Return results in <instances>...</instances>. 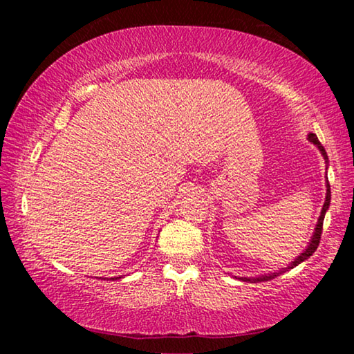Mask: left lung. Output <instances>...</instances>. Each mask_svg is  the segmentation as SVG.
Instances as JSON below:
<instances>
[{
    "label": "left lung",
    "mask_w": 354,
    "mask_h": 354,
    "mask_svg": "<svg viewBox=\"0 0 354 354\" xmlns=\"http://www.w3.org/2000/svg\"><path fill=\"white\" fill-rule=\"evenodd\" d=\"M308 139H309V142H313L314 145L320 149L322 154H323V158H325V159H326V162H328V156H326L325 148H323V145H322V143L319 142V139H317V136H315V134H313V133H309V134H308ZM329 203H331V190H329V184H326V198H325V205H323V207H322V212H320L319 221H317L315 230H314V234H313V237H310V242H309V245H308V248L304 250L303 253L299 254L295 261H293L292 263H289V266H287L286 268H283V270H279V272L268 273V274H262V277H256V278H245V277H242V278H239V279H241V281H245V283H248V281H250V283H262V281L273 279L274 277H278L279 273H284V272H287V270H290V268L297 267L298 263H301L303 261H306L309 256H313V253H314V251L317 250V247H319V243H320L322 230H323V220H325V214H326L328 207H329Z\"/></svg>",
    "instance_id": "obj_1"
}]
</instances>
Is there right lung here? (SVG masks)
<instances>
[{
  "instance_id": "add662e5",
  "label": "right lung",
  "mask_w": 354,
  "mask_h": 354,
  "mask_svg": "<svg viewBox=\"0 0 354 354\" xmlns=\"http://www.w3.org/2000/svg\"><path fill=\"white\" fill-rule=\"evenodd\" d=\"M120 278H122V277H117V278H111V279L113 281V279H120Z\"/></svg>"
}]
</instances>
